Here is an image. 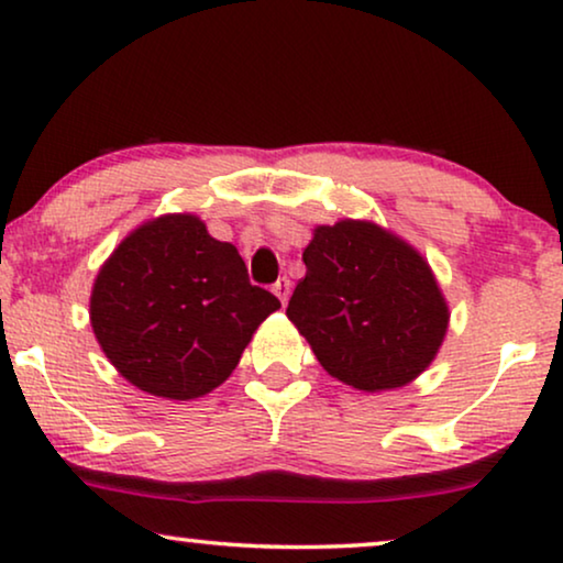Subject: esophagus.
<instances>
[{
	"instance_id": "34e87169",
	"label": "esophagus",
	"mask_w": 563,
	"mask_h": 563,
	"mask_svg": "<svg viewBox=\"0 0 563 563\" xmlns=\"http://www.w3.org/2000/svg\"><path fill=\"white\" fill-rule=\"evenodd\" d=\"M289 291H291V282L287 279V276H279V279H276V284H274V295L279 297L282 305H287Z\"/></svg>"
}]
</instances>
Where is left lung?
<instances>
[{
	"label": "left lung",
	"mask_w": 563,
	"mask_h": 563,
	"mask_svg": "<svg viewBox=\"0 0 563 563\" xmlns=\"http://www.w3.org/2000/svg\"><path fill=\"white\" fill-rule=\"evenodd\" d=\"M287 318L333 379L389 391L418 379L445 341L451 310L422 253L374 220L314 225Z\"/></svg>",
	"instance_id": "8db88e82"
}]
</instances>
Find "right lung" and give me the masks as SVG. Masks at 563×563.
Returning <instances> with one entry per match:
<instances>
[{
    "mask_svg": "<svg viewBox=\"0 0 563 563\" xmlns=\"http://www.w3.org/2000/svg\"><path fill=\"white\" fill-rule=\"evenodd\" d=\"M249 282L241 253L191 212L145 220L99 266L89 322L110 364L145 395H210L261 322L279 310Z\"/></svg>",
    "mask_w": 563,
    "mask_h": 563,
    "instance_id": "add662e5",
    "label": "right lung"
}]
</instances>
